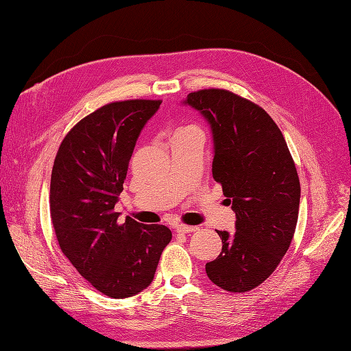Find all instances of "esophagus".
I'll use <instances>...</instances> for the list:
<instances>
[{"mask_svg": "<svg viewBox=\"0 0 351 351\" xmlns=\"http://www.w3.org/2000/svg\"><path fill=\"white\" fill-rule=\"evenodd\" d=\"M197 226H189V225H177L176 226V231L180 234H190V232H196L197 231Z\"/></svg>", "mask_w": 351, "mask_h": 351, "instance_id": "34e87169", "label": "esophagus"}]
</instances>
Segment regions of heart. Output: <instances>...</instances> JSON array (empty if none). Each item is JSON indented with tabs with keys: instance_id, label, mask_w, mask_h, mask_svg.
Returning a JSON list of instances; mask_svg holds the SVG:
<instances>
[{
	"instance_id": "1",
	"label": "heart",
	"mask_w": 351,
	"mask_h": 351,
	"mask_svg": "<svg viewBox=\"0 0 351 351\" xmlns=\"http://www.w3.org/2000/svg\"><path fill=\"white\" fill-rule=\"evenodd\" d=\"M186 130H189V129H181V130H178L177 135H178V134H183V132H186Z\"/></svg>"
}]
</instances>
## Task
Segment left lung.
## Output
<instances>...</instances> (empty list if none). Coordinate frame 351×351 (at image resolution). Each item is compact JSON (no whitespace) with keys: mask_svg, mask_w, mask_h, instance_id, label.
Returning <instances> with one entry per match:
<instances>
[{"mask_svg":"<svg viewBox=\"0 0 351 351\" xmlns=\"http://www.w3.org/2000/svg\"><path fill=\"white\" fill-rule=\"evenodd\" d=\"M183 104L210 126L212 174L235 212V232L216 231L222 252L206 264L228 292H248L276 270L292 243L300 184L286 141L257 104L226 90L190 93Z\"/></svg>","mask_w":351,"mask_h":351,"instance_id":"1","label":"left lung"}]
</instances>
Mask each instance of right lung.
Listing matches in <instances>:
<instances>
[{"label":"right lung","instance_id":"right-lung-1","mask_svg":"<svg viewBox=\"0 0 351 351\" xmlns=\"http://www.w3.org/2000/svg\"><path fill=\"white\" fill-rule=\"evenodd\" d=\"M160 100H128L100 107L69 130L51 177V217L60 250L77 271L108 298L135 296L154 280L171 241L164 225H143L114 204L143 126Z\"/></svg>","mask_w":351,"mask_h":351}]
</instances>
